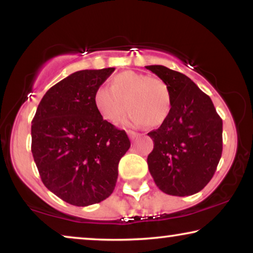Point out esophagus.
Instances as JSON below:
<instances>
[{"instance_id":"obj_1","label":"esophagus","mask_w":253,"mask_h":253,"mask_svg":"<svg viewBox=\"0 0 253 253\" xmlns=\"http://www.w3.org/2000/svg\"><path fill=\"white\" fill-rule=\"evenodd\" d=\"M127 134H129L131 140H134L138 136H139V133L134 132V131H127Z\"/></svg>"}]
</instances>
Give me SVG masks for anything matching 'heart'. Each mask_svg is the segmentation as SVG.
<instances>
[{"instance_id":"heart-1","label":"heart","mask_w":253,"mask_h":253,"mask_svg":"<svg viewBox=\"0 0 253 253\" xmlns=\"http://www.w3.org/2000/svg\"><path fill=\"white\" fill-rule=\"evenodd\" d=\"M127 106H125V102ZM95 109L106 122L116 124L130 109L127 122L134 126H159L171 112L168 85L158 77L134 71H124L112 79L110 87L100 86L93 95Z\"/></svg>"}]
</instances>
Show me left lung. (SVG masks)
Masks as SVG:
<instances>
[{
    "instance_id": "1",
    "label": "left lung",
    "mask_w": 253,
    "mask_h": 253,
    "mask_svg": "<svg viewBox=\"0 0 253 253\" xmlns=\"http://www.w3.org/2000/svg\"><path fill=\"white\" fill-rule=\"evenodd\" d=\"M168 85L171 112L157 130L147 165L158 188L167 195L191 196L212 179L222 154V120L212 100L181 72L148 65Z\"/></svg>"
}]
</instances>
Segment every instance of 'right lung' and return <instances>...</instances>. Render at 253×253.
<instances>
[{"label": "right lung", "instance_id": "obj_1", "mask_svg": "<svg viewBox=\"0 0 253 253\" xmlns=\"http://www.w3.org/2000/svg\"><path fill=\"white\" fill-rule=\"evenodd\" d=\"M114 70H82L62 79L46 92L32 120L31 150L41 181L71 205L108 198L130 147L126 131L106 122L93 102Z\"/></svg>", "mask_w": 253, "mask_h": 253}]
</instances>
